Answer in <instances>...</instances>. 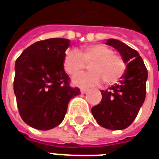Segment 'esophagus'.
<instances>
[{
  "mask_svg": "<svg viewBox=\"0 0 159 159\" xmlns=\"http://www.w3.org/2000/svg\"><path fill=\"white\" fill-rule=\"evenodd\" d=\"M87 89H84V88H82V89H80V91H81V93L82 94H84V93H86L87 92Z\"/></svg>",
  "mask_w": 159,
  "mask_h": 159,
  "instance_id": "obj_1",
  "label": "esophagus"
}]
</instances>
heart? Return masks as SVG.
<instances>
[{"instance_id":"1","label":"heart","mask_w":159,"mask_h":159,"mask_svg":"<svg viewBox=\"0 0 159 159\" xmlns=\"http://www.w3.org/2000/svg\"><path fill=\"white\" fill-rule=\"evenodd\" d=\"M88 65L89 72L73 79V84L80 87H90L104 82L107 85L117 83L123 76L127 63L120 55L114 53L113 49L106 45L97 44L85 46L79 52L70 49L66 52L63 67L70 76L79 75Z\"/></svg>"}]
</instances>
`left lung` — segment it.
Masks as SVG:
<instances>
[{
  "label": "left lung",
  "instance_id": "obj_1",
  "mask_svg": "<svg viewBox=\"0 0 159 159\" xmlns=\"http://www.w3.org/2000/svg\"><path fill=\"white\" fill-rule=\"evenodd\" d=\"M107 45L120 52L127 65L119 84L101 90V102L91 108L97 122L111 130L124 129L137 116L146 95L148 72L139 53L117 39H108Z\"/></svg>",
  "mask_w": 159,
  "mask_h": 159
}]
</instances>
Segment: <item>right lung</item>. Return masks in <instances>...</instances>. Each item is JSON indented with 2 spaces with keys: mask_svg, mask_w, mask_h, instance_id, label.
Wrapping results in <instances>:
<instances>
[{
  "mask_svg": "<svg viewBox=\"0 0 159 159\" xmlns=\"http://www.w3.org/2000/svg\"><path fill=\"white\" fill-rule=\"evenodd\" d=\"M69 47L66 39H48L27 47L15 64L14 92L25 123L49 130L63 120L69 100L80 94L69 85L63 60Z\"/></svg>",
  "mask_w": 159,
  "mask_h": 159,
  "instance_id": "1",
  "label": "right lung"
}]
</instances>
